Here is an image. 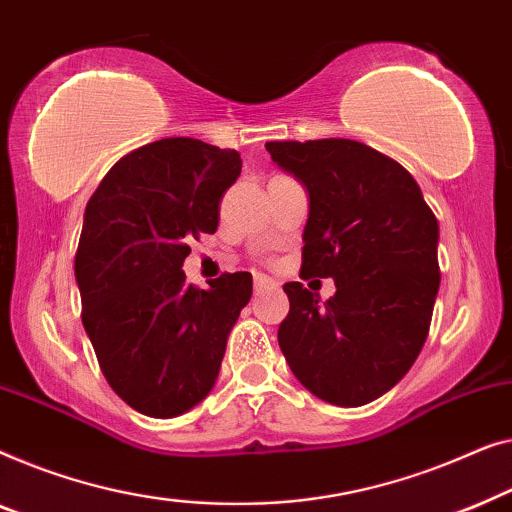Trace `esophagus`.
<instances>
[{
    "label": "esophagus",
    "instance_id": "34e87169",
    "mask_svg": "<svg viewBox=\"0 0 512 512\" xmlns=\"http://www.w3.org/2000/svg\"><path fill=\"white\" fill-rule=\"evenodd\" d=\"M273 287H278L276 280H271L269 276H264V273H255V290H273Z\"/></svg>",
    "mask_w": 512,
    "mask_h": 512
}]
</instances>
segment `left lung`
<instances>
[{"mask_svg": "<svg viewBox=\"0 0 512 512\" xmlns=\"http://www.w3.org/2000/svg\"><path fill=\"white\" fill-rule=\"evenodd\" d=\"M308 194L301 273L334 278L325 304L285 283L278 345L301 385L355 408L390 392L427 341L438 294V220L399 162L359 141H269Z\"/></svg>", "mask_w": 512, "mask_h": 512, "instance_id": "left-lung-1", "label": "left lung"}]
</instances>
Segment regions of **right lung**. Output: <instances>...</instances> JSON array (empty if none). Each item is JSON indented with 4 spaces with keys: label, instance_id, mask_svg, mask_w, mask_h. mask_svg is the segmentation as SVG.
I'll use <instances>...</instances> for the list:
<instances>
[{
    "label": "right lung",
    "instance_id": "right-lung-1",
    "mask_svg": "<svg viewBox=\"0 0 512 512\" xmlns=\"http://www.w3.org/2000/svg\"><path fill=\"white\" fill-rule=\"evenodd\" d=\"M241 164L236 150L160 139L115 162L85 206L83 327L113 392L143 415L167 420L208 397L253 294L248 271L222 273L208 290L183 273L187 243L218 229Z\"/></svg>",
    "mask_w": 512,
    "mask_h": 512
}]
</instances>
